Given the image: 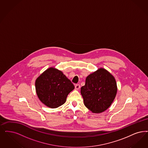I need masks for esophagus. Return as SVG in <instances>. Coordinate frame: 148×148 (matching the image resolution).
<instances>
[{
    "label": "esophagus",
    "mask_w": 148,
    "mask_h": 148,
    "mask_svg": "<svg viewBox=\"0 0 148 148\" xmlns=\"http://www.w3.org/2000/svg\"><path fill=\"white\" fill-rule=\"evenodd\" d=\"M75 88L76 90H79L80 88V85L79 84H76L75 86Z\"/></svg>",
    "instance_id": "esophagus-1"
}]
</instances>
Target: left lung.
<instances>
[{
	"mask_svg": "<svg viewBox=\"0 0 148 148\" xmlns=\"http://www.w3.org/2000/svg\"><path fill=\"white\" fill-rule=\"evenodd\" d=\"M117 91L114 77L103 68L90 74L81 88L85 106L92 112L99 113L111 106Z\"/></svg>",
	"mask_w": 148,
	"mask_h": 148,
	"instance_id": "8db88e82",
	"label": "left lung"
}]
</instances>
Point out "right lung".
Instances as JSON below:
<instances>
[{
    "mask_svg": "<svg viewBox=\"0 0 148 148\" xmlns=\"http://www.w3.org/2000/svg\"><path fill=\"white\" fill-rule=\"evenodd\" d=\"M38 97L46 106L55 108L63 105L74 86L63 73L49 68L38 77L35 82Z\"/></svg>",
    "mask_w": 148,
    "mask_h": 148,
    "instance_id": "obj_1",
    "label": "right lung"
}]
</instances>
